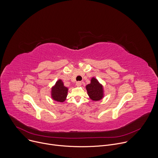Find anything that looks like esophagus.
Masks as SVG:
<instances>
[{
    "label": "esophagus",
    "mask_w": 158,
    "mask_h": 158,
    "mask_svg": "<svg viewBox=\"0 0 158 158\" xmlns=\"http://www.w3.org/2000/svg\"><path fill=\"white\" fill-rule=\"evenodd\" d=\"M76 85L77 87H79V86H81V85H82V83H81V81H78V82H76Z\"/></svg>",
    "instance_id": "1"
}]
</instances>
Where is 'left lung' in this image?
Listing matches in <instances>:
<instances>
[{"mask_svg":"<svg viewBox=\"0 0 158 158\" xmlns=\"http://www.w3.org/2000/svg\"><path fill=\"white\" fill-rule=\"evenodd\" d=\"M87 94L93 101H99L104 97V87L99 81L93 77L91 79V83L85 86Z\"/></svg>","mask_w":158,"mask_h":158,"instance_id":"8db88e82","label":"left lung"}]
</instances>
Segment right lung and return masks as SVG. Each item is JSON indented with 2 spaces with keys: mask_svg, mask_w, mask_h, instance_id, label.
<instances>
[{
  "mask_svg": "<svg viewBox=\"0 0 158 158\" xmlns=\"http://www.w3.org/2000/svg\"><path fill=\"white\" fill-rule=\"evenodd\" d=\"M68 90V87L64 85L63 81L61 79H59L51 88V98L57 102H64L66 100Z\"/></svg>",
  "mask_w": 158,
  "mask_h": 158,
  "instance_id": "add662e5",
  "label": "right lung"
}]
</instances>
